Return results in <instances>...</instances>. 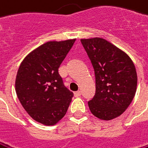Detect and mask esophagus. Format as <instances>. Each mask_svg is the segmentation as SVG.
<instances>
[{"mask_svg":"<svg viewBox=\"0 0 148 148\" xmlns=\"http://www.w3.org/2000/svg\"><path fill=\"white\" fill-rule=\"evenodd\" d=\"M74 94H75L76 97H77V96H80V95H81V92H80V91H77V92H74Z\"/></svg>","mask_w":148,"mask_h":148,"instance_id":"obj_1","label":"esophagus"}]
</instances>
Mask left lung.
<instances>
[{
  "instance_id": "left-lung-1",
  "label": "left lung",
  "mask_w": 148,
  "mask_h": 148,
  "mask_svg": "<svg viewBox=\"0 0 148 148\" xmlns=\"http://www.w3.org/2000/svg\"><path fill=\"white\" fill-rule=\"evenodd\" d=\"M95 74L96 92L88 101L92 114L108 121L121 116L137 90L136 68L130 56L102 38L81 39Z\"/></svg>"
}]
</instances>
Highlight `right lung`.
<instances>
[{
	"mask_svg": "<svg viewBox=\"0 0 148 148\" xmlns=\"http://www.w3.org/2000/svg\"><path fill=\"white\" fill-rule=\"evenodd\" d=\"M75 40L46 42L28 54L17 71V98L29 116L44 125L56 124L73 97V92L64 86L58 69Z\"/></svg>",
	"mask_w": 148,
	"mask_h": 148,
	"instance_id": "add662e5",
	"label": "right lung"
}]
</instances>
